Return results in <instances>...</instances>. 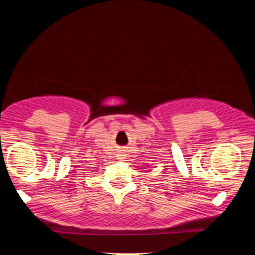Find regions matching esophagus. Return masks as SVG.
Instances as JSON below:
<instances>
[{
    "mask_svg": "<svg viewBox=\"0 0 255 255\" xmlns=\"http://www.w3.org/2000/svg\"><path fill=\"white\" fill-rule=\"evenodd\" d=\"M123 156H124V155H123ZM120 158H125V157H120Z\"/></svg>",
    "mask_w": 255,
    "mask_h": 255,
    "instance_id": "obj_1",
    "label": "esophagus"
}]
</instances>
